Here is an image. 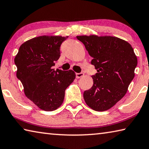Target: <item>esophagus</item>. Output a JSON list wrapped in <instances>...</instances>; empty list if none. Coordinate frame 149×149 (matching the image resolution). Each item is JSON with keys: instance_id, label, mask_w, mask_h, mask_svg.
<instances>
[{"instance_id": "obj_1", "label": "esophagus", "mask_w": 149, "mask_h": 149, "mask_svg": "<svg viewBox=\"0 0 149 149\" xmlns=\"http://www.w3.org/2000/svg\"><path fill=\"white\" fill-rule=\"evenodd\" d=\"M84 73H77V74H76V78L79 79V78L82 77L83 76H84Z\"/></svg>"}]
</instances>
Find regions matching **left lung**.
<instances>
[{
    "mask_svg": "<svg viewBox=\"0 0 149 149\" xmlns=\"http://www.w3.org/2000/svg\"><path fill=\"white\" fill-rule=\"evenodd\" d=\"M93 58L97 73L93 85L85 91L88 107L95 111L107 110L124 97L135 76L137 56L129 42L116 37L95 35L77 36Z\"/></svg>",
    "mask_w": 149,
    "mask_h": 149,
    "instance_id": "obj_1",
    "label": "left lung"
}]
</instances>
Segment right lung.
I'll list each match as a JSON object with an SVG mask.
<instances>
[{
    "label": "right lung",
    "instance_id": "obj_1",
    "mask_svg": "<svg viewBox=\"0 0 149 149\" xmlns=\"http://www.w3.org/2000/svg\"><path fill=\"white\" fill-rule=\"evenodd\" d=\"M42 35L24 42L14 58L16 76L24 93L40 109L53 111L62 105L65 90L74 81L75 72L52 69L60 56V47L68 38Z\"/></svg>",
    "mask_w": 149,
    "mask_h": 149
}]
</instances>
